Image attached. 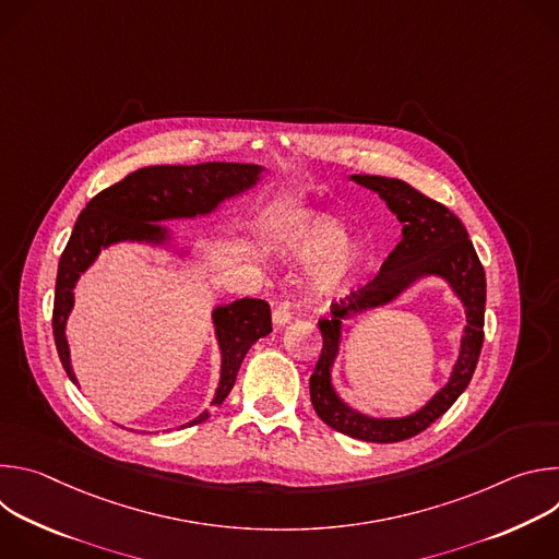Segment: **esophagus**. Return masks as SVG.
<instances>
[{
  "label": "esophagus",
  "instance_id": "34e87169",
  "mask_svg": "<svg viewBox=\"0 0 559 559\" xmlns=\"http://www.w3.org/2000/svg\"><path fill=\"white\" fill-rule=\"evenodd\" d=\"M272 321H274L276 328H283V325H287V323L292 321V311H289V305H287V302H278V305L274 307Z\"/></svg>",
  "mask_w": 559,
  "mask_h": 559
}]
</instances>
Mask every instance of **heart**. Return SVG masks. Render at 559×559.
<instances>
[{
	"label": "heart",
	"mask_w": 559,
	"mask_h": 559,
	"mask_svg": "<svg viewBox=\"0 0 559 559\" xmlns=\"http://www.w3.org/2000/svg\"><path fill=\"white\" fill-rule=\"evenodd\" d=\"M285 250L298 263H313L309 287L313 294L334 296L354 285L367 263V250L356 238H345L341 218L309 212L287 231Z\"/></svg>",
	"instance_id": "heart-1"
}]
</instances>
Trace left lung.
I'll return each instance as SVG.
<instances>
[{"mask_svg":"<svg viewBox=\"0 0 559 559\" xmlns=\"http://www.w3.org/2000/svg\"><path fill=\"white\" fill-rule=\"evenodd\" d=\"M349 181L376 192L403 223V241L386 257L378 278L349 305L332 302V318L318 323L323 352L309 378L311 405L325 425L365 442H401L438 420L471 382L485 341L487 278L462 221L442 203L420 194L401 179L352 175ZM425 277H440L461 300L467 325L448 382L414 415L371 417L352 408L333 386V365L342 348L344 325L354 317L381 308Z\"/></svg>","mask_w":559,"mask_h":559,"instance_id":"left-lung-1","label":"left lung"}]
</instances>
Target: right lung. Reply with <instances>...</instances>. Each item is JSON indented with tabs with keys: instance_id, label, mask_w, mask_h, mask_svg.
<instances>
[{
	"instance_id": "1",
	"label": "right lung",
	"mask_w": 559,
	"mask_h": 559,
	"mask_svg": "<svg viewBox=\"0 0 559 559\" xmlns=\"http://www.w3.org/2000/svg\"><path fill=\"white\" fill-rule=\"evenodd\" d=\"M263 166L207 162L197 166H150L128 175L123 181L99 192L79 214L70 241L59 259L52 334L68 378L79 384L66 338V323L74 307V285L99 259L102 250L119 243H136L175 252L181 261L192 257L190 248L177 246V234L168 221H194L218 212L225 203L243 197L263 181ZM216 347L221 354L218 386L210 407H221L234 386L236 373L250 347L272 332L270 305L261 298H238L216 305L210 313ZM210 418L203 409L179 429Z\"/></svg>"
}]
</instances>
